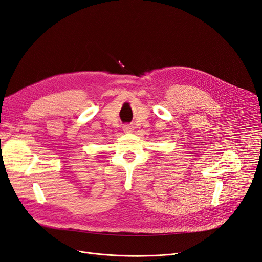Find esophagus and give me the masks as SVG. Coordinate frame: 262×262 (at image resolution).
<instances>
[{
  "label": "esophagus",
  "mask_w": 262,
  "mask_h": 262,
  "mask_svg": "<svg viewBox=\"0 0 262 262\" xmlns=\"http://www.w3.org/2000/svg\"><path fill=\"white\" fill-rule=\"evenodd\" d=\"M123 131H124V132H126V133L132 132V131H133V126H131V125H129V124L123 125Z\"/></svg>",
  "instance_id": "34e87169"
}]
</instances>
